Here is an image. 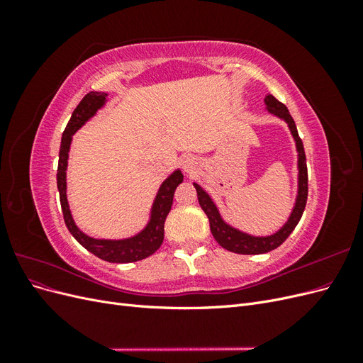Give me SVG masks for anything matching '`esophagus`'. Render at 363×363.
I'll return each mask as SVG.
<instances>
[{
	"label": "esophagus",
	"mask_w": 363,
	"mask_h": 363,
	"mask_svg": "<svg viewBox=\"0 0 363 363\" xmlns=\"http://www.w3.org/2000/svg\"><path fill=\"white\" fill-rule=\"evenodd\" d=\"M195 168H196V162H195L194 157L188 156V157L183 159V171H184V172L192 174V172L195 171Z\"/></svg>",
	"instance_id": "1"
}]
</instances>
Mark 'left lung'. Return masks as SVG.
I'll use <instances>...</instances> for the list:
<instances>
[{
    "label": "left lung",
    "mask_w": 363,
    "mask_h": 363,
    "mask_svg": "<svg viewBox=\"0 0 363 363\" xmlns=\"http://www.w3.org/2000/svg\"><path fill=\"white\" fill-rule=\"evenodd\" d=\"M265 111L276 116L284 123L288 124L291 135L295 142L296 148V168H298V189H296L295 203L292 207V212L288 218V221L284 223L276 233L268 235V236H255L242 232L233 225L225 223L221 213H219V208L216 207L212 196L208 195L199 183H194L196 189V196H199V203L204 213L208 218V223H211V232L215 238L216 242L223 248L238 252V255H263V252H268L271 250H276L280 247L286 238L294 232V228L298 224L301 219V215L304 212L306 201H307V167H306V155H304V147L303 142L298 136V131H296V125L294 119L288 111V107L279 100H276L271 94L265 96Z\"/></svg>",
    "instance_id": "obj_1"
}]
</instances>
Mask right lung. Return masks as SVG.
I'll list each match as a JSON object with an SVG mask.
<instances>
[{
	"label": "right lung",
	"instance_id": "obj_1",
	"mask_svg": "<svg viewBox=\"0 0 363 363\" xmlns=\"http://www.w3.org/2000/svg\"><path fill=\"white\" fill-rule=\"evenodd\" d=\"M107 92H89L84 95L80 104L75 107L69 123L65 128L62 135V144L59 152V168H57V189L60 194V204L65 224H67L71 235L77 239V242L83 245L87 251L92 255L100 257L106 262L112 263H128V262H138L151 256L156 252L163 242V233H164V219H167L171 206L174 192L177 186L183 182V174L177 168L172 174H169L167 179L163 180L160 188L155 196V201L150 208V216L145 227L138 232L136 235L123 239H96L77 227L69 203L67 196V169H68V159H69V148L72 136L77 130H80L87 121L94 118L96 112L107 103Z\"/></svg>",
	"mask_w": 363,
	"mask_h": 363
}]
</instances>
